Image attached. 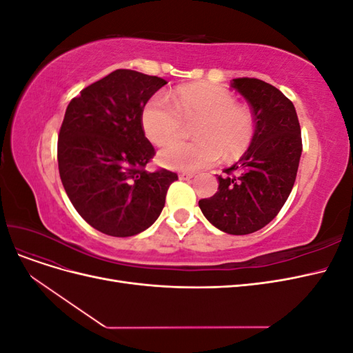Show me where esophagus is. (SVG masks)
<instances>
[{
	"mask_svg": "<svg viewBox=\"0 0 353 353\" xmlns=\"http://www.w3.org/2000/svg\"><path fill=\"white\" fill-rule=\"evenodd\" d=\"M193 176H194L193 174H188V172H183V174H179V175H178V178H179V179H183V181H190V179L193 178Z\"/></svg>",
	"mask_w": 353,
	"mask_h": 353,
	"instance_id": "obj_1",
	"label": "esophagus"
}]
</instances>
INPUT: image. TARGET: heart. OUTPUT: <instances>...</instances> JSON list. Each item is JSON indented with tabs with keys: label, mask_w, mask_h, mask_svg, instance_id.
Masks as SVG:
<instances>
[{
	"label": "heart",
	"mask_w": 353,
	"mask_h": 353,
	"mask_svg": "<svg viewBox=\"0 0 353 353\" xmlns=\"http://www.w3.org/2000/svg\"><path fill=\"white\" fill-rule=\"evenodd\" d=\"M174 104L154 94L141 112V125L148 140L165 145L182 133L184 121H196L194 142H177L159 153L160 163L176 170H199L215 165L222 153L239 159L254 135V117L236 104V95L213 83L184 85L175 90Z\"/></svg>",
	"instance_id": "b5f03b06"
}]
</instances>
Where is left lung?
Listing matches in <instances>:
<instances>
[{"instance_id": "8db88e82", "label": "left lung", "mask_w": 353, "mask_h": 353, "mask_svg": "<svg viewBox=\"0 0 353 353\" xmlns=\"http://www.w3.org/2000/svg\"><path fill=\"white\" fill-rule=\"evenodd\" d=\"M231 87L250 104L254 135L239 162L223 170L227 176H218L216 193L199 206L218 230L244 236L270 223L290 196L302 135L293 103L271 83L237 78Z\"/></svg>"}]
</instances>
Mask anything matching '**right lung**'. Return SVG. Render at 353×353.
Returning <instances> with one entry per match:
<instances>
[{
  "label": "right lung",
  "mask_w": 353,
  "mask_h": 353,
  "mask_svg": "<svg viewBox=\"0 0 353 353\" xmlns=\"http://www.w3.org/2000/svg\"><path fill=\"white\" fill-rule=\"evenodd\" d=\"M165 79L117 69L83 88L63 119L57 160L63 187L90 225L112 237L147 230L165 206L175 172L145 170L156 154L141 112Z\"/></svg>",
  "instance_id": "add662e5"
}]
</instances>
